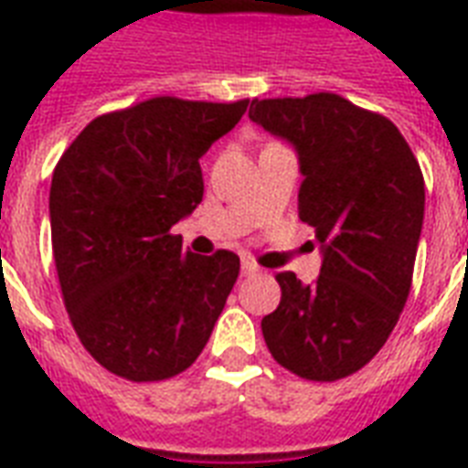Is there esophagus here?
Here are the masks:
<instances>
[{
    "label": "esophagus",
    "mask_w": 468,
    "mask_h": 468,
    "mask_svg": "<svg viewBox=\"0 0 468 468\" xmlns=\"http://www.w3.org/2000/svg\"><path fill=\"white\" fill-rule=\"evenodd\" d=\"M241 273H244V275H256V273H261V266H259V263H256V261L244 259V261H241Z\"/></svg>",
    "instance_id": "34e87169"
}]
</instances>
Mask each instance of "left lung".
<instances>
[{"label": "left lung", "mask_w": 468, "mask_h": 468, "mask_svg": "<svg viewBox=\"0 0 468 468\" xmlns=\"http://www.w3.org/2000/svg\"><path fill=\"white\" fill-rule=\"evenodd\" d=\"M251 122L298 148L300 219L324 249L317 283L275 275L281 305L261 320L271 356L307 381L364 368L412 285L425 177L398 126L335 92L253 100Z\"/></svg>", "instance_id": "left-lung-1"}]
</instances>
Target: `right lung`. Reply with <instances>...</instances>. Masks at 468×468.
<instances>
[{
  "mask_svg": "<svg viewBox=\"0 0 468 468\" xmlns=\"http://www.w3.org/2000/svg\"><path fill=\"white\" fill-rule=\"evenodd\" d=\"M249 100L151 97L92 119L50 183V241L75 335L107 371L173 378L205 349L239 278V256H197L173 234L202 202L200 158Z\"/></svg>",
  "mask_w": 468,
  "mask_h": 468,
  "instance_id": "add662e5",
  "label": "right lung"
}]
</instances>
